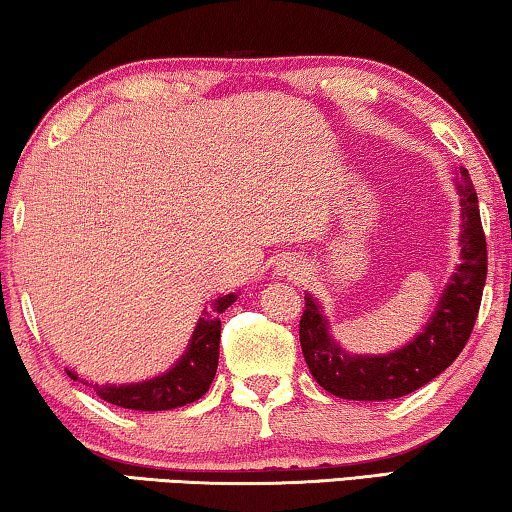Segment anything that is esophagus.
Here are the masks:
<instances>
[{
  "label": "esophagus",
  "instance_id": "1",
  "mask_svg": "<svg viewBox=\"0 0 512 512\" xmlns=\"http://www.w3.org/2000/svg\"><path fill=\"white\" fill-rule=\"evenodd\" d=\"M302 268H298V265H295V263H288L286 265V268H284V272L288 274V277H293V274H298Z\"/></svg>",
  "mask_w": 512,
  "mask_h": 512
}]
</instances>
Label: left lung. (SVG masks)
Instances as JSON below:
<instances>
[{
  "label": "left lung",
  "mask_w": 512,
  "mask_h": 512,
  "mask_svg": "<svg viewBox=\"0 0 512 512\" xmlns=\"http://www.w3.org/2000/svg\"><path fill=\"white\" fill-rule=\"evenodd\" d=\"M462 196V263L427 328L390 355H346L330 339L321 307L305 295L300 346L311 376L323 390L355 402H385L409 395L436 379L462 353L476 325L487 279V242L471 175L459 168Z\"/></svg>",
  "instance_id": "left-lung-1"
}]
</instances>
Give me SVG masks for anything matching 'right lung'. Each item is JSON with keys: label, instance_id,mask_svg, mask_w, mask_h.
<instances>
[{"label": "right lung", "instance_id": "1", "mask_svg": "<svg viewBox=\"0 0 512 512\" xmlns=\"http://www.w3.org/2000/svg\"><path fill=\"white\" fill-rule=\"evenodd\" d=\"M235 298L238 295L228 293L212 300L210 309L196 325L187 353L168 374L133 385H96V395L106 399L108 404L131 411H168L201 399L210 390L219 365V314L231 307ZM71 379H78V376L71 374Z\"/></svg>", "mask_w": 512, "mask_h": 512}]
</instances>
